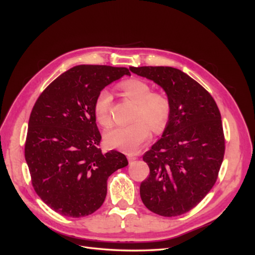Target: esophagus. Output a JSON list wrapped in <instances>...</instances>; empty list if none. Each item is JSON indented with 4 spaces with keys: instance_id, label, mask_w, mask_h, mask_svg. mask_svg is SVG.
I'll use <instances>...</instances> for the list:
<instances>
[{
    "instance_id": "obj_1",
    "label": "esophagus",
    "mask_w": 255,
    "mask_h": 255,
    "mask_svg": "<svg viewBox=\"0 0 255 255\" xmlns=\"http://www.w3.org/2000/svg\"><path fill=\"white\" fill-rule=\"evenodd\" d=\"M127 158H128V161H129V163L134 162L135 160L137 159L135 156H133V155H128V156H127Z\"/></svg>"
}]
</instances>
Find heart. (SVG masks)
Wrapping results in <instances>:
<instances>
[{"instance_id":"1","label":"heart","mask_w":255,"mask_h":255,"mask_svg":"<svg viewBox=\"0 0 255 255\" xmlns=\"http://www.w3.org/2000/svg\"><path fill=\"white\" fill-rule=\"evenodd\" d=\"M124 95L136 104L134 122L118 125L107 129L104 140L111 148L127 153L136 152L149 139L150 128L155 132L162 131L169 121L171 103L162 93H152L148 83L139 78H130L119 85ZM113 96L110 91L102 90L94 103V114L97 122L103 126L111 122L110 111Z\"/></svg>"}]
</instances>
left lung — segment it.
<instances>
[{
	"label": "left lung",
	"mask_w": 255,
	"mask_h": 255,
	"mask_svg": "<svg viewBox=\"0 0 255 255\" xmlns=\"http://www.w3.org/2000/svg\"><path fill=\"white\" fill-rule=\"evenodd\" d=\"M129 69L161 87L171 103L161 138L142 157L150 176L140 184L141 200L158 215L180 216L193 209L217 180L225 150L220 112L209 92L180 69Z\"/></svg>",
	"instance_id": "obj_1"
}]
</instances>
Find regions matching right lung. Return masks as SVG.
I'll return each instance as SVG.
<instances>
[{
  "label": "right lung",
  "mask_w": 255,
  "mask_h": 255,
  "mask_svg": "<svg viewBox=\"0 0 255 255\" xmlns=\"http://www.w3.org/2000/svg\"><path fill=\"white\" fill-rule=\"evenodd\" d=\"M124 75H130L124 67L75 66L53 80L33 107L25 161L36 193L63 216L80 218L97 211L107 179L128 165L122 153H102L94 114L99 92Z\"/></svg>",
  "instance_id": "1"
}]
</instances>
